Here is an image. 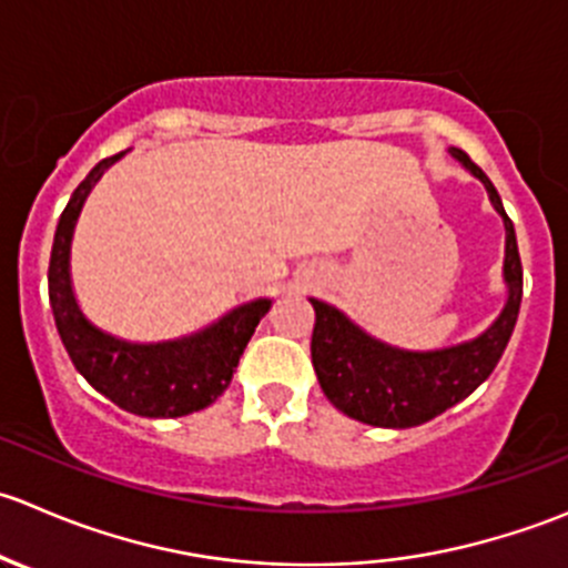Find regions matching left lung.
<instances>
[{"mask_svg": "<svg viewBox=\"0 0 568 568\" xmlns=\"http://www.w3.org/2000/svg\"><path fill=\"white\" fill-rule=\"evenodd\" d=\"M453 156L475 173L488 190L494 210L505 221V282L508 303L497 323L473 342L430 353H408L384 345L353 325L339 308L314 301L312 364L325 397L347 417L375 428H414L439 417L469 397L491 375L514 334L521 303V260L516 232L505 215L491 179L464 154Z\"/></svg>", "mask_w": 568, "mask_h": 568, "instance_id": "obj_1", "label": "left lung"}]
</instances>
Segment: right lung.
<instances>
[{"label":"right lung","mask_w":568,"mask_h":568,"mask_svg":"<svg viewBox=\"0 0 568 568\" xmlns=\"http://www.w3.org/2000/svg\"><path fill=\"white\" fill-rule=\"evenodd\" d=\"M121 160L106 156L82 179L60 215L49 260V303L54 325L82 378L110 397L118 408L138 417H184L206 408L226 392L245 345L265 317L271 301H251L229 312L206 331L160 345H132L93 328L82 317L71 292L69 251L74 223L101 173Z\"/></svg>","instance_id":"1"}]
</instances>
